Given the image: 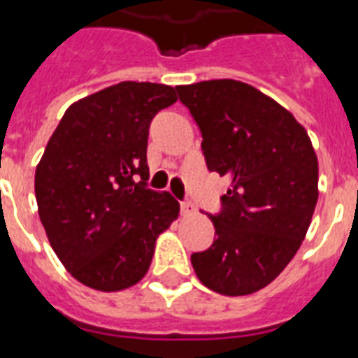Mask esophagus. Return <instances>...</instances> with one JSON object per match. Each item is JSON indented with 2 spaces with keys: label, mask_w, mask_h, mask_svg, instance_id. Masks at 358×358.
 <instances>
[{
  "label": "esophagus",
  "mask_w": 358,
  "mask_h": 358,
  "mask_svg": "<svg viewBox=\"0 0 358 358\" xmlns=\"http://www.w3.org/2000/svg\"><path fill=\"white\" fill-rule=\"evenodd\" d=\"M180 211H182L184 217H189V215H193L194 211H196V208H194L191 202H182V204H180Z\"/></svg>",
  "instance_id": "esophagus-1"
}]
</instances>
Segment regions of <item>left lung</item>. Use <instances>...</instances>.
Here are the masks:
<instances>
[{"label":"left lung","mask_w":358,"mask_h":358,"mask_svg":"<svg viewBox=\"0 0 358 358\" xmlns=\"http://www.w3.org/2000/svg\"><path fill=\"white\" fill-rule=\"evenodd\" d=\"M202 132L209 171L229 180L215 241L191 263L208 289L257 292L294 257L318 200V158L307 130L250 84L219 78L178 86Z\"/></svg>","instance_id":"obj_1"}]
</instances>
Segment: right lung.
<instances>
[{"label":"right lung","instance_id":"right-lung-1","mask_svg":"<svg viewBox=\"0 0 358 358\" xmlns=\"http://www.w3.org/2000/svg\"><path fill=\"white\" fill-rule=\"evenodd\" d=\"M176 99L171 86L134 80L78 99L36 165L49 245L90 289L117 292L143 280L158 235L178 219V200L147 187L150 121Z\"/></svg>","mask_w":358,"mask_h":358}]
</instances>
